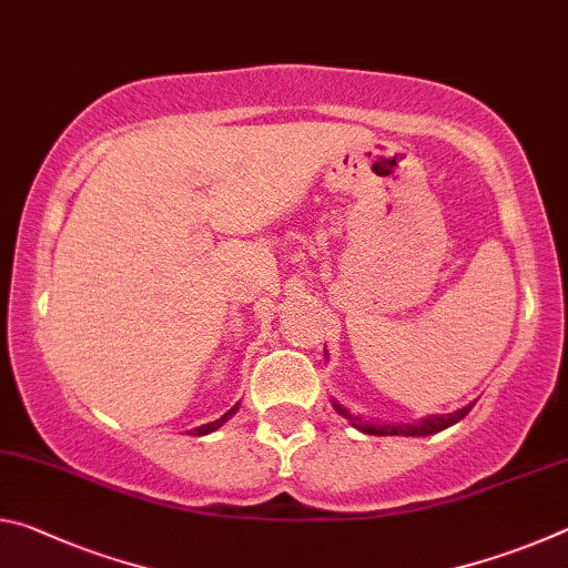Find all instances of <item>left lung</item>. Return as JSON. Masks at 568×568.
Masks as SVG:
<instances>
[{"label":"left lung","mask_w":568,"mask_h":568,"mask_svg":"<svg viewBox=\"0 0 568 568\" xmlns=\"http://www.w3.org/2000/svg\"><path fill=\"white\" fill-rule=\"evenodd\" d=\"M333 408L341 413L343 418L351 420L353 428L363 430V434L368 436H430V434H438V430H444L448 426H454L460 418L466 416V413L474 408V406H466L456 413H446V416H428L418 423H368L358 416H353L348 408H343L338 400H333Z\"/></svg>","instance_id":"obj_1"}]
</instances>
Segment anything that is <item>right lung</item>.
I'll return each mask as SVG.
<instances>
[{
	"label": "right lung",
	"instance_id": "right-lung-1",
	"mask_svg": "<svg viewBox=\"0 0 568 568\" xmlns=\"http://www.w3.org/2000/svg\"><path fill=\"white\" fill-rule=\"evenodd\" d=\"M240 406H233V408H230L227 413H225V416H220L217 420H213V423H205V426H200V428H192L190 430V436H205V434H213V430H217L220 426H223V423L230 418V416H233V413L237 410Z\"/></svg>",
	"mask_w": 568,
	"mask_h": 568
}]
</instances>
